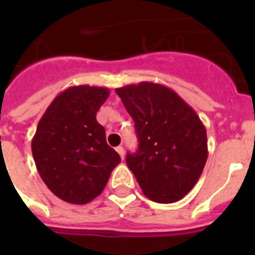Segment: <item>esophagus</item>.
Segmentation results:
<instances>
[{"label":"esophagus","instance_id":"1","mask_svg":"<svg viewBox=\"0 0 255 255\" xmlns=\"http://www.w3.org/2000/svg\"><path fill=\"white\" fill-rule=\"evenodd\" d=\"M116 152L120 154L121 158L124 159V157H125V152H124V148L121 147V145H119V147H116Z\"/></svg>","mask_w":255,"mask_h":255}]
</instances>
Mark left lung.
<instances>
[{
    "mask_svg": "<svg viewBox=\"0 0 255 255\" xmlns=\"http://www.w3.org/2000/svg\"><path fill=\"white\" fill-rule=\"evenodd\" d=\"M135 124L139 148L126 163L144 195L157 203L182 199L208 158L207 131L197 112L166 85L141 82L117 88Z\"/></svg>",
    "mask_w": 255,
    "mask_h": 255,
    "instance_id": "8db88e82",
    "label": "left lung"
}]
</instances>
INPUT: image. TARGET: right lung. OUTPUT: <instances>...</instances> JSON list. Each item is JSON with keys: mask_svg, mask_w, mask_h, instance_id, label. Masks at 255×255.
<instances>
[{"mask_svg": "<svg viewBox=\"0 0 255 255\" xmlns=\"http://www.w3.org/2000/svg\"><path fill=\"white\" fill-rule=\"evenodd\" d=\"M108 96L103 87H70L38 123L31 140L35 166L47 188L67 203L87 204L98 197L121 162L96 117Z\"/></svg>", "mask_w": 255, "mask_h": 255, "instance_id": "1", "label": "right lung"}]
</instances>
